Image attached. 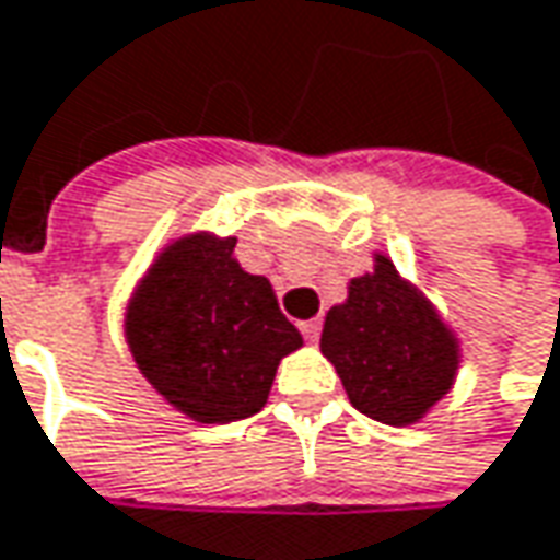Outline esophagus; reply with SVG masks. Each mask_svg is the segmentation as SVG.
<instances>
[{
    "label": "esophagus",
    "instance_id": "obj_1",
    "mask_svg": "<svg viewBox=\"0 0 560 560\" xmlns=\"http://www.w3.org/2000/svg\"><path fill=\"white\" fill-rule=\"evenodd\" d=\"M302 327V336L308 339V342H317V336H320V320H305V324H299Z\"/></svg>",
    "mask_w": 560,
    "mask_h": 560
}]
</instances>
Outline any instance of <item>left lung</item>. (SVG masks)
Wrapping results in <instances>:
<instances>
[{"mask_svg":"<svg viewBox=\"0 0 560 560\" xmlns=\"http://www.w3.org/2000/svg\"><path fill=\"white\" fill-rule=\"evenodd\" d=\"M320 352L358 411L389 427L418 423L452 389L462 364L448 324L386 255L327 312Z\"/></svg>","mask_w":560,"mask_h":560,"instance_id":"1","label":"left lung"}]
</instances>
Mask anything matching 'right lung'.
I'll list each match as a JSON object with an SVG mask.
<instances>
[{"label":"right lung","instance_id":"add662e5","mask_svg":"<svg viewBox=\"0 0 560 560\" xmlns=\"http://www.w3.org/2000/svg\"><path fill=\"white\" fill-rule=\"evenodd\" d=\"M236 240L189 233L159 252L130 295L124 336L152 389L186 418L258 415L277 364L302 349L268 277L233 258Z\"/></svg>","mask_w":560,"mask_h":560}]
</instances>
